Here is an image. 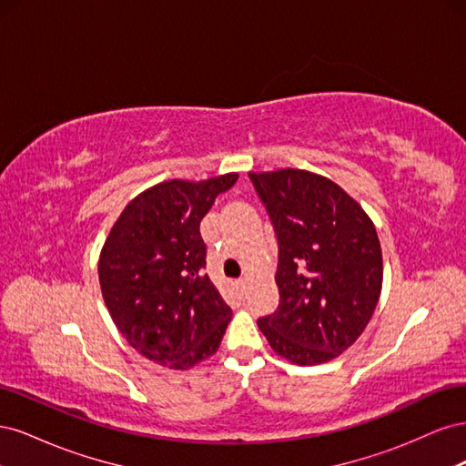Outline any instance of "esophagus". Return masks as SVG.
<instances>
[{"label":"esophagus","instance_id":"obj_1","mask_svg":"<svg viewBox=\"0 0 466 466\" xmlns=\"http://www.w3.org/2000/svg\"><path fill=\"white\" fill-rule=\"evenodd\" d=\"M235 284H237V289H238V291H241V293H243V291L247 289V279H245V278H241V279H237V281H235Z\"/></svg>","mask_w":466,"mask_h":466}]
</instances>
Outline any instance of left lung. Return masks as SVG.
Returning a JSON list of instances; mask_svg holds the SVG:
<instances>
[{"label": "left lung", "instance_id": "obj_1", "mask_svg": "<svg viewBox=\"0 0 466 466\" xmlns=\"http://www.w3.org/2000/svg\"><path fill=\"white\" fill-rule=\"evenodd\" d=\"M278 238L279 303L258 329L281 358L330 361L358 340L375 311L383 257L361 206L301 168L248 173Z\"/></svg>", "mask_w": 466, "mask_h": 466}]
</instances>
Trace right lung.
I'll return each instance as SVG.
<instances>
[{
  "label": "right lung",
  "mask_w": 466,
  "mask_h": 466,
  "mask_svg": "<svg viewBox=\"0 0 466 466\" xmlns=\"http://www.w3.org/2000/svg\"><path fill=\"white\" fill-rule=\"evenodd\" d=\"M237 178L161 182L124 208L105 241L98 281L108 313L134 350L165 368L214 354L231 320L204 272L200 221Z\"/></svg>",
  "instance_id": "obj_1"
}]
</instances>
